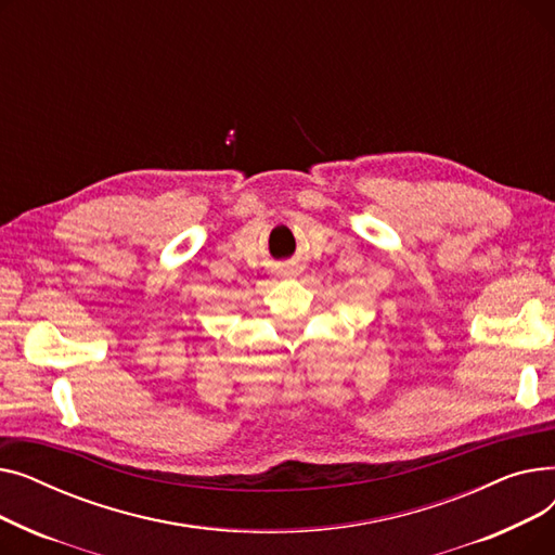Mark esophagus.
<instances>
[{
	"instance_id": "34e87169",
	"label": "esophagus",
	"mask_w": 555,
	"mask_h": 555,
	"mask_svg": "<svg viewBox=\"0 0 555 555\" xmlns=\"http://www.w3.org/2000/svg\"><path fill=\"white\" fill-rule=\"evenodd\" d=\"M299 272H301V268L297 266V262H285L283 270H281V274H283V276H297Z\"/></svg>"
}]
</instances>
